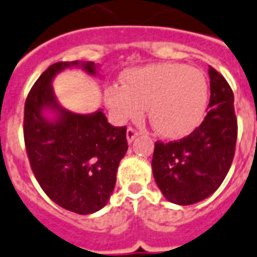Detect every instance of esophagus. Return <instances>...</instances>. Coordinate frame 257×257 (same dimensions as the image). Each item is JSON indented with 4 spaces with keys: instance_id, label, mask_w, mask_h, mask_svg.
Returning <instances> with one entry per match:
<instances>
[{
    "instance_id": "obj_1",
    "label": "esophagus",
    "mask_w": 257,
    "mask_h": 257,
    "mask_svg": "<svg viewBox=\"0 0 257 257\" xmlns=\"http://www.w3.org/2000/svg\"><path fill=\"white\" fill-rule=\"evenodd\" d=\"M137 136H139V132H137V131H135L133 128L126 129V140H128L129 144H132L133 140H135Z\"/></svg>"
}]
</instances>
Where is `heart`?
<instances>
[{
    "label": "heart",
    "instance_id": "b5f03b06",
    "mask_svg": "<svg viewBox=\"0 0 257 257\" xmlns=\"http://www.w3.org/2000/svg\"><path fill=\"white\" fill-rule=\"evenodd\" d=\"M124 86H109L105 103L118 121L139 118L148 108L153 128L165 139H182L201 124L209 99L205 75L182 64H154L131 69Z\"/></svg>",
    "mask_w": 257,
    "mask_h": 257
}]
</instances>
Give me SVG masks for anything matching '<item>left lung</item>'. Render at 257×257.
<instances>
[{"instance_id": "8db88e82", "label": "left lung", "mask_w": 257, "mask_h": 257, "mask_svg": "<svg viewBox=\"0 0 257 257\" xmlns=\"http://www.w3.org/2000/svg\"><path fill=\"white\" fill-rule=\"evenodd\" d=\"M210 100L201 125L179 141L155 142L152 169L170 202L192 205L213 195L227 175L235 154L238 124L231 87L209 66Z\"/></svg>"}]
</instances>
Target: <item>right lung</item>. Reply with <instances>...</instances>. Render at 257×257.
Returning <instances> with one entry per match:
<instances>
[{"mask_svg": "<svg viewBox=\"0 0 257 257\" xmlns=\"http://www.w3.org/2000/svg\"><path fill=\"white\" fill-rule=\"evenodd\" d=\"M70 68L96 75L99 65L49 66L26 99L23 135L32 172L47 196L69 212L91 214L107 205L115 188L118 163L128 150L126 128L112 126L102 109L81 115L60 104L52 81Z\"/></svg>", "mask_w": 257, "mask_h": 257, "instance_id": "right-lung-1", "label": "right lung"}]
</instances>
